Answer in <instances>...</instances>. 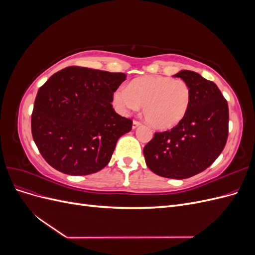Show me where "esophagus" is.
I'll return each mask as SVG.
<instances>
[{"label": "esophagus", "mask_w": 255, "mask_h": 255, "mask_svg": "<svg viewBox=\"0 0 255 255\" xmlns=\"http://www.w3.org/2000/svg\"><path fill=\"white\" fill-rule=\"evenodd\" d=\"M140 126H141V123H140L139 121H136V120H135V121H133L132 128H133V129H135V128H137L138 127H140Z\"/></svg>", "instance_id": "esophagus-1"}]
</instances>
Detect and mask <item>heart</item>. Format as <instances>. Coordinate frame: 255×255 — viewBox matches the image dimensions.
<instances>
[{
	"instance_id": "heart-1",
	"label": "heart",
	"mask_w": 255,
	"mask_h": 255,
	"mask_svg": "<svg viewBox=\"0 0 255 255\" xmlns=\"http://www.w3.org/2000/svg\"><path fill=\"white\" fill-rule=\"evenodd\" d=\"M113 103L119 113L127 115L143 106V117L157 130H168L185 119L191 103L187 83L167 76H141L130 81L127 88L114 94Z\"/></svg>"
}]
</instances>
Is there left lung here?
<instances>
[{
	"mask_svg": "<svg viewBox=\"0 0 255 255\" xmlns=\"http://www.w3.org/2000/svg\"><path fill=\"white\" fill-rule=\"evenodd\" d=\"M191 89L185 119L171 130L155 133L143 155L151 171L168 179H187L210 167L225 148L229 132V107L215 83L189 70L173 75Z\"/></svg>",
	"mask_w": 255,
	"mask_h": 255,
	"instance_id": "1",
	"label": "left lung"
}]
</instances>
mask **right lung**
<instances>
[{"label": "right lung", "instance_id": "1", "mask_svg": "<svg viewBox=\"0 0 255 255\" xmlns=\"http://www.w3.org/2000/svg\"><path fill=\"white\" fill-rule=\"evenodd\" d=\"M125 73L68 67L38 90L32 134L42 157L70 175L96 173L110 163L132 121L115 112L113 95Z\"/></svg>", "mask_w": 255, "mask_h": 255}]
</instances>
